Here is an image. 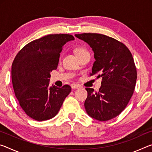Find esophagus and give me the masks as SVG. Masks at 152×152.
<instances>
[{"instance_id":"esophagus-1","label":"esophagus","mask_w":152,"mask_h":152,"mask_svg":"<svg viewBox=\"0 0 152 152\" xmlns=\"http://www.w3.org/2000/svg\"><path fill=\"white\" fill-rule=\"evenodd\" d=\"M71 87L72 89H76V88H80V86L78 85H75V84H72L71 85Z\"/></svg>"}]
</instances>
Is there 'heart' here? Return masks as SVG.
Wrapping results in <instances>:
<instances>
[{"instance_id": "1", "label": "heart", "mask_w": 152, "mask_h": 152, "mask_svg": "<svg viewBox=\"0 0 152 152\" xmlns=\"http://www.w3.org/2000/svg\"><path fill=\"white\" fill-rule=\"evenodd\" d=\"M75 52H76V54L77 56L80 54H83L84 53H86L87 52L86 50V49H84V48H82V47H79V48H77V49L75 50Z\"/></svg>"}]
</instances>
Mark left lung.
<instances>
[{
    "instance_id": "left-lung-1",
    "label": "left lung",
    "mask_w": 152,
    "mask_h": 152,
    "mask_svg": "<svg viewBox=\"0 0 152 152\" xmlns=\"http://www.w3.org/2000/svg\"><path fill=\"white\" fill-rule=\"evenodd\" d=\"M75 37L88 43L94 52L91 76L102 78L98 92L86 88V112L99 121L114 118L126 107L135 88L137 74L131 53L123 43L106 35L83 33Z\"/></svg>"
}]
</instances>
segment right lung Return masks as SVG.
I'll list each match as a JSON object with an SVG mask.
<instances>
[{
  "mask_svg": "<svg viewBox=\"0 0 152 152\" xmlns=\"http://www.w3.org/2000/svg\"><path fill=\"white\" fill-rule=\"evenodd\" d=\"M72 35L49 34L34 40L21 49L14 59L11 78L15 97L31 118L49 120L57 115L71 86L49 87L50 72L57 68L60 53Z\"/></svg>",
  "mask_w": 152,
  "mask_h": 152,
  "instance_id": "1",
  "label": "right lung"
}]
</instances>
